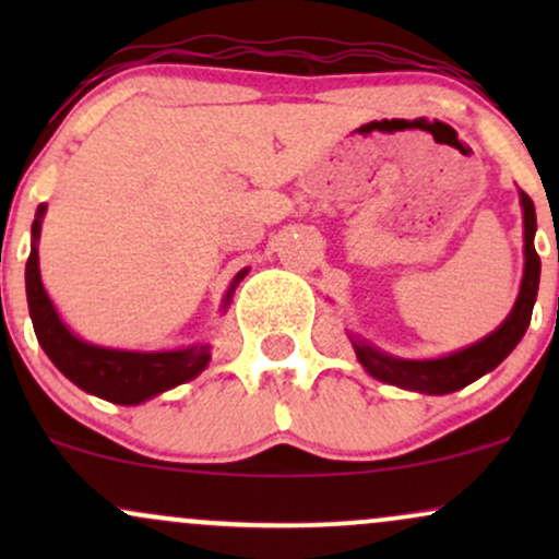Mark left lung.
I'll return each mask as SVG.
<instances>
[{
	"mask_svg": "<svg viewBox=\"0 0 559 559\" xmlns=\"http://www.w3.org/2000/svg\"><path fill=\"white\" fill-rule=\"evenodd\" d=\"M521 207H523V281L521 292H518L515 305H512L510 316L502 320L497 331L484 336L480 342L465 346V349L452 352L444 357H431V360H404L394 357L389 352H381L365 338L349 333V342L355 346L357 360L370 376L378 381L389 383V386H400L407 391H418V394H452V391L467 386V383L478 381L489 370L497 368L499 362L515 349L518 342L523 338L525 329L531 323V312H534L536 294H538V275H542V260H538L534 236H536V210L528 194L521 191Z\"/></svg>",
	"mask_w": 559,
	"mask_h": 559,
	"instance_id": "obj_1",
	"label": "left lung"
}]
</instances>
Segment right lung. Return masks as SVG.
Returning <instances> with one entry per match:
<instances>
[{
  "instance_id": "right-lung-1",
  "label": "right lung",
  "mask_w": 559,
  "mask_h": 559,
  "mask_svg": "<svg viewBox=\"0 0 559 559\" xmlns=\"http://www.w3.org/2000/svg\"><path fill=\"white\" fill-rule=\"evenodd\" d=\"M47 215V204H38L34 226H31V254L25 262V297H28V312L34 320V331L41 349L47 352L49 360L62 376L70 378L75 386L86 394L99 396V400L115 404H141L163 391L181 386L207 368L210 344H191L183 349H159V352H139V349H112V346H99L83 342L73 331L62 323L60 312L49 299L47 288L41 284V271H38V236H41V221ZM249 267H243L230 281L226 299L221 310L226 312L230 299H234L236 286L241 284Z\"/></svg>"
}]
</instances>
